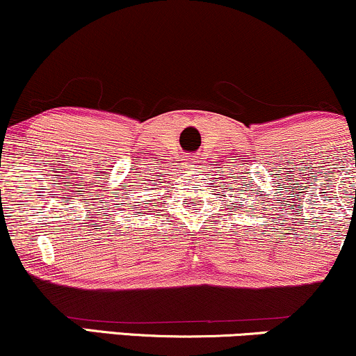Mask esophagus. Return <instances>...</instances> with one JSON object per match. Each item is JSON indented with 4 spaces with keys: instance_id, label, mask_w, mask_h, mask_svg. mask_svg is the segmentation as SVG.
Listing matches in <instances>:
<instances>
[{
    "instance_id": "1",
    "label": "esophagus",
    "mask_w": 356,
    "mask_h": 356,
    "mask_svg": "<svg viewBox=\"0 0 356 356\" xmlns=\"http://www.w3.org/2000/svg\"><path fill=\"white\" fill-rule=\"evenodd\" d=\"M186 161H187V165H194V164H195V162H197V161H195V159H194V157H192V155H189V157H187V159H186Z\"/></svg>"
}]
</instances>
